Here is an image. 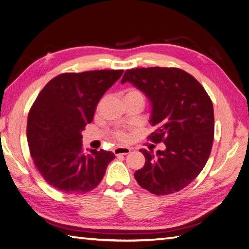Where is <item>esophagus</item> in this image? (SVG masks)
I'll return each mask as SVG.
<instances>
[{
    "instance_id": "esophagus-1",
    "label": "esophagus",
    "mask_w": 249,
    "mask_h": 249,
    "mask_svg": "<svg viewBox=\"0 0 249 249\" xmlns=\"http://www.w3.org/2000/svg\"><path fill=\"white\" fill-rule=\"evenodd\" d=\"M130 152H131V149L127 147H117L115 148V150H113V153L116 155H126V154H129Z\"/></svg>"
}]
</instances>
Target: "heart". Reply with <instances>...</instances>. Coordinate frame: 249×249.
<instances>
[{
  "mask_svg": "<svg viewBox=\"0 0 249 249\" xmlns=\"http://www.w3.org/2000/svg\"><path fill=\"white\" fill-rule=\"evenodd\" d=\"M125 96H132V97H139V98H143L144 99V96L143 94L141 93L140 90H137V89H129L128 91H127ZM116 138L120 141H126L127 140V134L125 132H117L116 133Z\"/></svg>",
  "mask_w": 249,
  "mask_h": 249,
  "instance_id": "1",
  "label": "heart"
}]
</instances>
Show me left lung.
<instances>
[{
	"instance_id": "1",
	"label": "left lung",
	"mask_w": 249,
	"mask_h": 249,
	"mask_svg": "<svg viewBox=\"0 0 249 249\" xmlns=\"http://www.w3.org/2000/svg\"><path fill=\"white\" fill-rule=\"evenodd\" d=\"M129 82L151 104L149 139L165 144L164 150L141 149L146 161L134 173L142 188L168 195L186 188L201 172L214 140V108L195 78L177 68L127 70L121 83Z\"/></svg>"
}]
</instances>
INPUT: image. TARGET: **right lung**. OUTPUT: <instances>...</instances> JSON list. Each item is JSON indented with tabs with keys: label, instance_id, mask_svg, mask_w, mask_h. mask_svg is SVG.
<instances>
[{
	"label": "right lung",
	"instance_id": "obj_1",
	"mask_svg": "<svg viewBox=\"0 0 249 249\" xmlns=\"http://www.w3.org/2000/svg\"><path fill=\"white\" fill-rule=\"evenodd\" d=\"M123 70L65 73L41 89L28 116L30 153L45 180L62 193L84 194L102 180L110 151L82 149V130Z\"/></svg>",
	"mask_w": 249,
	"mask_h": 249
}]
</instances>
